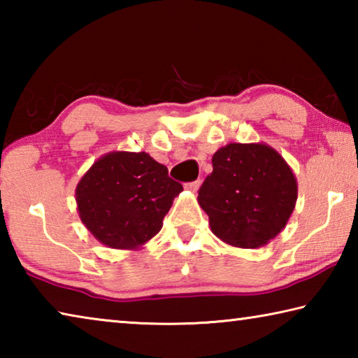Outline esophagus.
Segmentation results:
<instances>
[{"mask_svg": "<svg viewBox=\"0 0 358 358\" xmlns=\"http://www.w3.org/2000/svg\"><path fill=\"white\" fill-rule=\"evenodd\" d=\"M186 189H189L192 192H196L199 187H201V180H196V181H191V183H186Z\"/></svg>", "mask_w": 358, "mask_h": 358, "instance_id": "esophagus-1", "label": "esophagus"}]
</instances>
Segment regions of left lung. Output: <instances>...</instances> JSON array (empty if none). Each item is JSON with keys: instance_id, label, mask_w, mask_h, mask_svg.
Here are the masks:
<instances>
[{"instance_id": "left-lung-1", "label": "left lung", "mask_w": 358, "mask_h": 358, "mask_svg": "<svg viewBox=\"0 0 358 358\" xmlns=\"http://www.w3.org/2000/svg\"><path fill=\"white\" fill-rule=\"evenodd\" d=\"M213 172L199 189L210 229L235 248L265 246L286 227L295 208L296 178L266 143H227L211 157Z\"/></svg>"}]
</instances>
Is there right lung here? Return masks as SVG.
<instances>
[{
    "mask_svg": "<svg viewBox=\"0 0 358 358\" xmlns=\"http://www.w3.org/2000/svg\"><path fill=\"white\" fill-rule=\"evenodd\" d=\"M183 186L148 153L110 151L85 172L76 187L80 221L113 250H141L159 232Z\"/></svg>",
    "mask_w": 358,
    "mask_h": 358,
    "instance_id": "obj_1",
    "label": "right lung"
}]
</instances>
